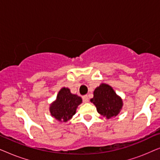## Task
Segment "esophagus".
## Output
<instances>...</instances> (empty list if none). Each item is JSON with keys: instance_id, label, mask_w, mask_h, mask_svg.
I'll return each instance as SVG.
<instances>
[{"instance_id": "obj_1", "label": "esophagus", "mask_w": 160, "mask_h": 160, "mask_svg": "<svg viewBox=\"0 0 160 160\" xmlns=\"http://www.w3.org/2000/svg\"><path fill=\"white\" fill-rule=\"evenodd\" d=\"M82 100H83V102H87L89 101L88 96H87V95H84L82 97Z\"/></svg>"}]
</instances>
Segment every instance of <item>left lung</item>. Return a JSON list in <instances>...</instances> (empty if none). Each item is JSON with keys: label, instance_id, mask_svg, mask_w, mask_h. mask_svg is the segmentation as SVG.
<instances>
[{"label": "left lung", "instance_id": "8db88e82", "mask_svg": "<svg viewBox=\"0 0 160 160\" xmlns=\"http://www.w3.org/2000/svg\"><path fill=\"white\" fill-rule=\"evenodd\" d=\"M97 108L98 112L107 119L118 115L122 107V100L112 87L102 84L94 91V97L90 100Z\"/></svg>", "mask_w": 160, "mask_h": 160}]
</instances>
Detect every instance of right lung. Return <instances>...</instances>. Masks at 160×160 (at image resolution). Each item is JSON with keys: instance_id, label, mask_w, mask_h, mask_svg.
<instances>
[{"instance_id": "1", "label": "right lung", "mask_w": 160, "mask_h": 160, "mask_svg": "<svg viewBox=\"0 0 160 160\" xmlns=\"http://www.w3.org/2000/svg\"><path fill=\"white\" fill-rule=\"evenodd\" d=\"M82 100L76 95H73L70 89L63 87L59 92L57 100L50 106L52 117L60 122H67L76 113L78 106Z\"/></svg>"}]
</instances>
